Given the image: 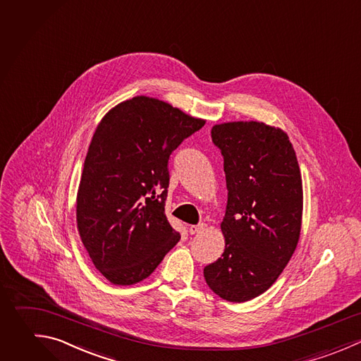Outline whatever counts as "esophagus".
Returning <instances> with one entry per match:
<instances>
[{"label": "esophagus", "instance_id": "1", "mask_svg": "<svg viewBox=\"0 0 361 361\" xmlns=\"http://www.w3.org/2000/svg\"><path fill=\"white\" fill-rule=\"evenodd\" d=\"M206 228V224H196V226H190L189 227V233L190 234H197L200 231H203Z\"/></svg>", "mask_w": 361, "mask_h": 361}]
</instances>
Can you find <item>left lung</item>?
I'll list each match as a JSON object with an SVG mask.
<instances>
[{
  "mask_svg": "<svg viewBox=\"0 0 361 361\" xmlns=\"http://www.w3.org/2000/svg\"><path fill=\"white\" fill-rule=\"evenodd\" d=\"M224 159L226 240L221 257L203 269L209 288L230 302L265 292L290 259L300 234L302 178L288 135L257 121L212 128Z\"/></svg>",
  "mask_w": 361,
  "mask_h": 361,
  "instance_id": "obj_1",
  "label": "left lung"
}]
</instances>
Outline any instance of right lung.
Here are the masks:
<instances>
[{
    "label": "right lung",
    "instance_id": "add662e5",
    "mask_svg": "<svg viewBox=\"0 0 361 361\" xmlns=\"http://www.w3.org/2000/svg\"><path fill=\"white\" fill-rule=\"evenodd\" d=\"M203 120L138 96L110 110L90 142L78 192L80 238L114 285L148 278L180 235L165 214L169 157Z\"/></svg>",
    "mask_w": 361,
    "mask_h": 361
}]
</instances>
